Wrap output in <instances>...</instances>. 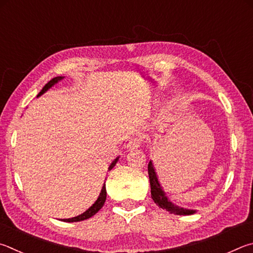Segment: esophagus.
<instances>
[{"label": "esophagus", "instance_id": "obj_1", "mask_svg": "<svg viewBox=\"0 0 253 253\" xmlns=\"http://www.w3.org/2000/svg\"><path fill=\"white\" fill-rule=\"evenodd\" d=\"M141 144H142V140L139 139V138H133L129 141V143L126 144V149L127 150H135L141 147Z\"/></svg>", "mask_w": 253, "mask_h": 253}]
</instances>
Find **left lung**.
<instances>
[{
    "label": "left lung",
    "instance_id": "obj_1",
    "mask_svg": "<svg viewBox=\"0 0 253 253\" xmlns=\"http://www.w3.org/2000/svg\"><path fill=\"white\" fill-rule=\"evenodd\" d=\"M148 172H149L150 185H151V197L153 199L154 203H157V206L162 208V209L171 212V213H174L178 215H191L196 213L197 210L179 207L169 200V198L167 197L165 190L162 188L160 181H159L158 173L156 171V168L153 166L152 160L150 161L148 165Z\"/></svg>",
    "mask_w": 253,
    "mask_h": 253
}]
</instances>
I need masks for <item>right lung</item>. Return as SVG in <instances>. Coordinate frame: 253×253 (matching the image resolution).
Returning a JSON list of instances; mask_svg holds the SVG:
<instances>
[{"instance_id": "obj_1", "label": "right lung", "mask_w": 253, "mask_h": 253, "mask_svg": "<svg viewBox=\"0 0 253 253\" xmlns=\"http://www.w3.org/2000/svg\"><path fill=\"white\" fill-rule=\"evenodd\" d=\"M63 79H64V77H55V78H53V79L51 80V81H48V82L45 84V85L43 86L41 92L39 93L37 97H39V96H41L42 94H44V93L50 90V88H51L52 86H54L56 83H59V82L62 81V80H63ZM119 158H120V157H118L117 159H114V161H112V163H111V165L109 166L108 171H111V170L113 169V168L115 167V165H117L118 161H119ZM105 200H106V189H105V181H104L103 187H102V189H101L100 196L97 197L96 201H95L94 203H93V205H92L90 208H88V209H87L85 212H83V213L80 214V215L74 216V218L62 219V221H65V222H78V221H83V220H86V219H88V218H91V216L94 215V214L96 213V212L99 211L102 207H103Z\"/></svg>"}]
</instances>
